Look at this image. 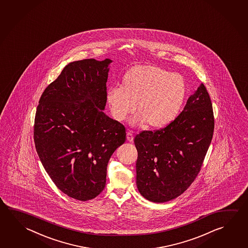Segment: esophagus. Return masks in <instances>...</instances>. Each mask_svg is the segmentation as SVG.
<instances>
[{
  "mask_svg": "<svg viewBox=\"0 0 248 248\" xmlns=\"http://www.w3.org/2000/svg\"><path fill=\"white\" fill-rule=\"evenodd\" d=\"M127 140L128 141H130V142H131V141H133V139H134V137H133V133H132V131L131 130H129L128 132H127Z\"/></svg>",
  "mask_w": 248,
  "mask_h": 248,
  "instance_id": "34e87169",
  "label": "esophagus"
}]
</instances>
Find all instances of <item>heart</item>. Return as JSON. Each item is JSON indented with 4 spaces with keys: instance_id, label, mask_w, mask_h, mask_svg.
I'll return each instance as SVG.
<instances>
[{
    "instance_id": "1",
    "label": "heart",
    "mask_w": 248,
    "mask_h": 248,
    "mask_svg": "<svg viewBox=\"0 0 248 248\" xmlns=\"http://www.w3.org/2000/svg\"><path fill=\"white\" fill-rule=\"evenodd\" d=\"M186 95L182 76L156 66L139 65L126 73L123 86L109 89L107 102L118 121L125 120L138 105L140 112L131 119L133 124L148 121L152 127H162L178 117Z\"/></svg>"
}]
</instances>
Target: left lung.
I'll list each match as a JSON object with an SVG mask.
<instances>
[{"label":"left lung","instance_id":"1","mask_svg":"<svg viewBox=\"0 0 248 248\" xmlns=\"http://www.w3.org/2000/svg\"><path fill=\"white\" fill-rule=\"evenodd\" d=\"M213 130V105L201 84L172 122L136 135L137 186L141 195L164 203L186 191L200 173Z\"/></svg>","mask_w":248,"mask_h":248}]
</instances>
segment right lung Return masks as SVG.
<instances>
[{
    "label": "right lung",
    "instance_id": "right-lung-1",
    "mask_svg": "<svg viewBox=\"0 0 248 248\" xmlns=\"http://www.w3.org/2000/svg\"><path fill=\"white\" fill-rule=\"evenodd\" d=\"M110 62H70L44 90L35 112L34 141L44 169L80 201L105 189L109 158L125 142V127L104 113Z\"/></svg>",
    "mask_w": 248,
    "mask_h": 248
}]
</instances>
